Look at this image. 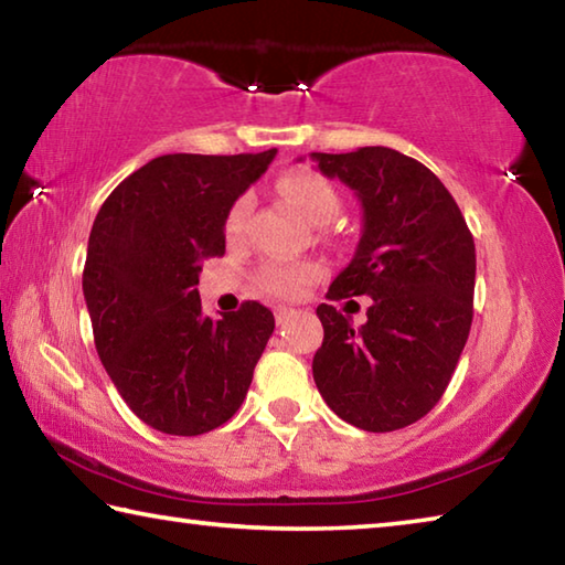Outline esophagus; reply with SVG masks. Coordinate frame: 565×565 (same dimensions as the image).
<instances>
[{
	"label": "esophagus",
	"mask_w": 565,
	"mask_h": 565,
	"mask_svg": "<svg viewBox=\"0 0 565 565\" xmlns=\"http://www.w3.org/2000/svg\"><path fill=\"white\" fill-rule=\"evenodd\" d=\"M291 311H294V309H289V306H276V309H274V317H276V323H286V321H289V317H291Z\"/></svg>",
	"instance_id": "34e87169"
}]
</instances>
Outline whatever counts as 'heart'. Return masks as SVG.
I'll use <instances>...</instances> for the list:
<instances>
[{"label":"heart","mask_w":565,"mask_h":565,"mask_svg":"<svg viewBox=\"0 0 565 565\" xmlns=\"http://www.w3.org/2000/svg\"><path fill=\"white\" fill-rule=\"evenodd\" d=\"M279 194L299 212L306 222L327 224L337 218L341 209V199L327 179L313 174V171H291L279 179ZM252 212V199L238 196L228 206L224 218V232L228 238H238L246 228V218ZM321 276V269L311 262L301 264H269L259 274V284L264 291L279 299H296L306 291V286L313 284Z\"/></svg>","instance_id":"1"}]
</instances>
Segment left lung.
<instances>
[{"label": "left lung", "instance_id": "obj_1", "mask_svg": "<svg viewBox=\"0 0 565 565\" xmlns=\"http://www.w3.org/2000/svg\"><path fill=\"white\" fill-rule=\"evenodd\" d=\"M309 157L363 212L356 252L327 299L371 296L359 329L337 306H319L313 381L347 424L396 431L438 404L461 359L473 321V236L441 179L396 149Z\"/></svg>", "mask_w": 565, "mask_h": 565}]
</instances>
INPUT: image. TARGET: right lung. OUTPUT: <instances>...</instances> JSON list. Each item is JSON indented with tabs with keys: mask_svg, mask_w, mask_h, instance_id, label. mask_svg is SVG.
<instances>
[{
	"mask_svg": "<svg viewBox=\"0 0 565 565\" xmlns=\"http://www.w3.org/2000/svg\"><path fill=\"white\" fill-rule=\"evenodd\" d=\"M276 157L164 154L111 191L94 218L82 289L114 386L147 426L214 431L252 386L274 333L259 301L204 317L199 274L224 254V218Z\"/></svg>",
	"mask_w": 565,
	"mask_h": 565,
	"instance_id": "1",
	"label": "right lung"
}]
</instances>
